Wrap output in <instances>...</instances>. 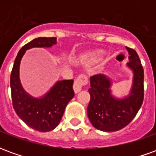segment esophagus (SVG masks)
<instances>
[{
	"label": "esophagus",
	"mask_w": 156,
	"mask_h": 156,
	"mask_svg": "<svg viewBox=\"0 0 156 156\" xmlns=\"http://www.w3.org/2000/svg\"><path fill=\"white\" fill-rule=\"evenodd\" d=\"M88 83V78L85 75H80L76 80L74 81L73 83V90H74L75 94H78V92L82 90V86Z\"/></svg>",
	"instance_id": "34e87169"
}]
</instances>
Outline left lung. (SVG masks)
Masks as SVG:
<instances>
[{
  "label": "left lung",
  "instance_id": "left-lung-1",
  "mask_svg": "<svg viewBox=\"0 0 156 156\" xmlns=\"http://www.w3.org/2000/svg\"><path fill=\"white\" fill-rule=\"evenodd\" d=\"M129 62L126 67L133 73L129 94L118 97L113 94V80L105 74L90 78V102L88 117L93 126L105 132L119 130L130 123L140 108L144 99V70L137 52L126 47Z\"/></svg>",
  "mask_w": 156,
  "mask_h": 156
}]
</instances>
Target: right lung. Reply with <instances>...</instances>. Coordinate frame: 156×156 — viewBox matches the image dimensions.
Wrapping results in <instances>:
<instances>
[{
  "label": "right lung",
  "instance_id": "obj_1",
  "mask_svg": "<svg viewBox=\"0 0 156 156\" xmlns=\"http://www.w3.org/2000/svg\"><path fill=\"white\" fill-rule=\"evenodd\" d=\"M56 44V37H37L23 46L17 53L11 74L12 105L16 115L29 127L40 132L51 131L59 124L66 106L74 96L73 80H58L44 95L34 97L22 87L20 65L27 50L51 48Z\"/></svg>",
  "mask_w": 156,
  "mask_h": 156
}]
</instances>
